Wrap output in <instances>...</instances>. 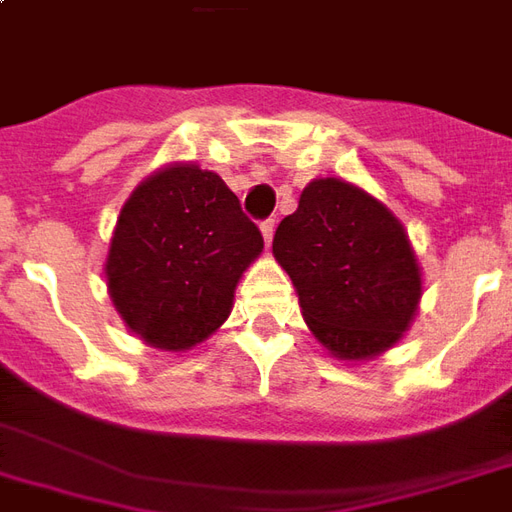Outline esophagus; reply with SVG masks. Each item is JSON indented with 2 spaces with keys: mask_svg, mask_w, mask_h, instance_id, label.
I'll return each instance as SVG.
<instances>
[{
  "mask_svg": "<svg viewBox=\"0 0 512 512\" xmlns=\"http://www.w3.org/2000/svg\"><path fill=\"white\" fill-rule=\"evenodd\" d=\"M274 230H277V222H274V219H266V222L260 224V233H263V241H266V246L271 244V238H274Z\"/></svg>",
  "mask_w": 512,
  "mask_h": 512,
  "instance_id": "1",
  "label": "esophagus"
}]
</instances>
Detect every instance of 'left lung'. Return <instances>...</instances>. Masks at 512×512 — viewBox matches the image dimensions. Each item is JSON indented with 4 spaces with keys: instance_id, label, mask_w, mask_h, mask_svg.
Here are the masks:
<instances>
[{
    "instance_id": "left-lung-1",
    "label": "left lung",
    "mask_w": 512,
    "mask_h": 512,
    "mask_svg": "<svg viewBox=\"0 0 512 512\" xmlns=\"http://www.w3.org/2000/svg\"><path fill=\"white\" fill-rule=\"evenodd\" d=\"M312 337L343 362H370L414 323L422 271L403 222L343 178H315L274 235Z\"/></svg>"
}]
</instances>
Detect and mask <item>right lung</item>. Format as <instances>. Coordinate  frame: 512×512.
<instances>
[{
	"label": "right lung",
	"mask_w": 512,
	"mask_h": 512,
	"mask_svg": "<svg viewBox=\"0 0 512 512\" xmlns=\"http://www.w3.org/2000/svg\"><path fill=\"white\" fill-rule=\"evenodd\" d=\"M260 252L263 235L227 183L194 161H172L120 208L106 290L142 343L178 354L230 318L235 285Z\"/></svg>",
	"instance_id": "1"
}]
</instances>
